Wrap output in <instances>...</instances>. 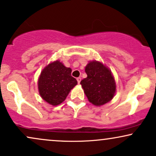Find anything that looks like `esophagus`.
<instances>
[{
  "instance_id": "1",
  "label": "esophagus",
  "mask_w": 156,
  "mask_h": 156,
  "mask_svg": "<svg viewBox=\"0 0 156 156\" xmlns=\"http://www.w3.org/2000/svg\"><path fill=\"white\" fill-rule=\"evenodd\" d=\"M80 80H81V78H77V81H78V83H80Z\"/></svg>"
}]
</instances>
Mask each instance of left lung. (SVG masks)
I'll return each mask as SVG.
<instances>
[{
  "label": "left lung",
  "instance_id": "obj_1",
  "mask_svg": "<svg viewBox=\"0 0 156 156\" xmlns=\"http://www.w3.org/2000/svg\"><path fill=\"white\" fill-rule=\"evenodd\" d=\"M85 71L87 77L80 84L89 102L100 106L111 100L116 86L110 70L101 62L93 61L86 65Z\"/></svg>",
  "mask_w": 156,
  "mask_h": 156
}]
</instances>
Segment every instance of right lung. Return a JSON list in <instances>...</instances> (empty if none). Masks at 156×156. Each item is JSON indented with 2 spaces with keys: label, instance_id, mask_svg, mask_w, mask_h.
<instances>
[{
  "label": "right lung",
  "instance_id": "1",
  "mask_svg": "<svg viewBox=\"0 0 156 156\" xmlns=\"http://www.w3.org/2000/svg\"><path fill=\"white\" fill-rule=\"evenodd\" d=\"M71 72L70 67L64 66L58 60L43 70L38 79V90L46 102L58 105L66 99L70 90L78 83Z\"/></svg>",
  "mask_w": 156,
  "mask_h": 156
}]
</instances>
